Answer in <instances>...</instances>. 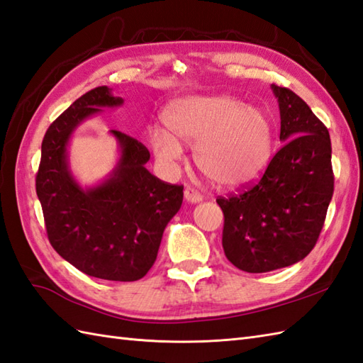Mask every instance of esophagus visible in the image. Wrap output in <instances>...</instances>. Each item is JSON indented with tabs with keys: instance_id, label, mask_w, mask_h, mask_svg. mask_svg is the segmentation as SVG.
Listing matches in <instances>:
<instances>
[{
	"instance_id": "34e87169",
	"label": "esophagus",
	"mask_w": 363,
	"mask_h": 363,
	"mask_svg": "<svg viewBox=\"0 0 363 363\" xmlns=\"http://www.w3.org/2000/svg\"><path fill=\"white\" fill-rule=\"evenodd\" d=\"M184 199L187 201L189 204H198V202L202 201V196H201V193L196 191L195 189L187 187L184 190Z\"/></svg>"
}]
</instances>
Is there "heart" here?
Here are the masks:
<instances>
[{
	"instance_id": "b5f03b06",
	"label": "heart",
	"mask_w": 363,
	"mask_h": 363,
	"mask_svg": "<svg viewBox=\"0 0 363 363\" xmlns=\"http://www.w3.org/2000/svg\"><path fill=\"white\" fill-rule=\"evenodd\" d=\"M168 130L153 126L148 142L164 165L181 161L182 145L218 189L238 190L264 172L272 153V123L261 108L230 96L181 99L167 108Z\"/></svg>"
}]
</instances>
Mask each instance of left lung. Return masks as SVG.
<instances>
[{
  "label": "left lung",
  "instance_id": "obj_1",
  "mask_svg": "<svg viewBox=\"0 0 363 363\" xmlns=\"http://www.w3.org/2000/svg\"><path fill=\"white\" fill-rule=\"evenodd\" d=\"M271 88L280 109L283 145L254 187L216 199L224 213V254L250 274L305 258L315 246L334 191L326 126L296 92Z\"/></svg>",
  "mask_w": 363,
  "mask_h": 363
}]
</instances>
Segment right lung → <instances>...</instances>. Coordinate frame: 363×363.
<instances>
[{
    "instance_id": "obj_1",
    "label": "right lung",
    "mask_w": 363,
    "mask_h": 363,
    "mask_svg": "<svg viewBox=\"0 0 363 363\" xmlns=\"http://www.w3.org/2000/svg\"><path fill=\"white\" fill-rule=\"evenodd\" d=\"M122 105L123 99L108 86L75 100L45 134L35 185L48 238L58 255L89 277L136 281L156 261L165 227L181 208L184 187L151 174L148 150L117 130L109 134L119 159L94 185L83 187L75 179L67 153L83 122Z\"/></svg>"
}]
</instances>
